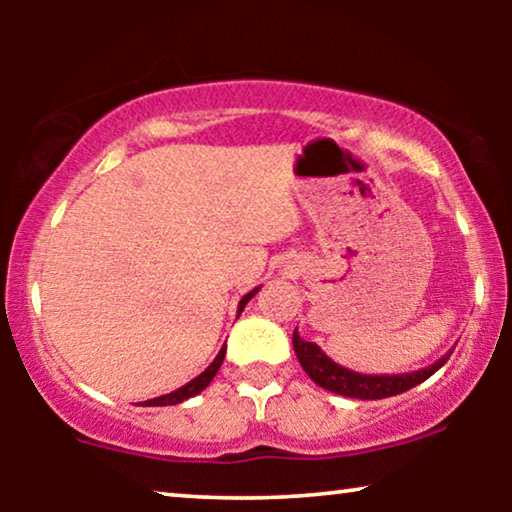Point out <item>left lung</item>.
I'll use <instances>...</instances> for the list:
<instances>
[{
    "label": "left lung",
    "mask_w": 512,
    "mask_h": 512,
    "mask_svg": "<svg viewBox=\"0 0 512 512\" xmlns=\"http://www.w3.org/2000/svg\"><path fill=\"white\" fill-rule=\"evenodd\" d=\"M293 349H296V356L300 361V366L307 375L312 377L319 387H324L333 394L347 396V398H361V401H375V398H389L396 394H403L417 384H422L424 380L440 370L450 359V354L454 352V347L450 352H445L438 361H433L431 366L412 370V373H396V375H366V373H356V370H349L340 363H335L331 356H328L324 349L314 342H307L300 338L298 328L293 331Z\"/></svg>",
    "instance_id": "obj_1"
}]
</instances>
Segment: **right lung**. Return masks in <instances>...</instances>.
Returning a JSON list of instances; mask_svg holds the SVG:
<instances>
[{
    "label": "right lung",
    "instance_id": "right-lung-1",
    "mask_svg": "<svg viewBox=\"0 0 512 512\" xmlns=\"http://www.w3.org/2000/svg\"><path fill=\"white\" fill-rule=\"evenodd\" d=\"M258 291H261V286H256L254 291H249L247 296H242L240 305H237V317H240L244 307H247L249 300L254 298ZM223 356H226V345L221 347V352L216 354V359H214L212 363H209V366H207L205 370H202V373H200L198 377H193L191 382H186L184 387H179L177 391H170V394H165V396H158V398H151V401H144V405H177V403H181V401H186V398L198 396L200 391L207 389V384L214 380V375L219 373V368H221V363H223Z\"/></svg>",
    "mask_w": 512,
    "mask_h": 512
}]
</instances>
